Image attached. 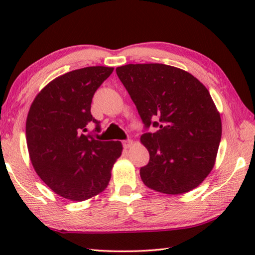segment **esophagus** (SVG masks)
Listing matches in <instances>:
<instances>
[{"instance_id": "obj_1", "label": "esophagus", "mask_w": 255, "mask_h": 255, "mask_svg": "<svg viewBox=\"0 0 255 255\" xmlns=\"http://www.w3.org/2000/svg\"><path fill=\"white\" fill-rule=\"evenodd\" d=\"M122 143H123V146L125 148H129V147H130V145H131V140L130 139H125V140L122 141Z\"/></svg>"}]
</instances>
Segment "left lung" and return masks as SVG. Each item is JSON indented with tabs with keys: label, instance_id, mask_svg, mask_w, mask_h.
I'll use <instances>...</instances> for the list:
<instances>
[{
	"label": "left lung",
	"instance_id": "left-lung-1",
	"mask_svg": "<svg viewBox=\"0 0 255 255\" xmlns=\"http://www.w3.org/2000/svg\"><path fill=\"white\" fill-rule=\"evenodd\" d=\"M116 72L144 124V184L166 195L198 187L213 170L222 138L221 116L206 86L164 64H129ZM150 126L157 131L148 132Z\"/></svg>",
	"mask_w": 255,
	"mask_h": 255
}]
</instances>
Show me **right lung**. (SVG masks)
Listing matches in <instances>:
<instances>
[{"label":"right lung","mask_w":255,"mask_h":255,"mask_svg":"<svg viewBox=\"0 0 255 255\" xmlns=\"http://www.w3.org/2000/svg\"><path fill=\"white\" fill-rule=\"evenodd\" d=\"M114 71L91 66L68 72L44 88L30 107L25 135L30 159L40 179L57 195L83 201L103 191L122 155L120 141L98 140L86 133L92 98Z\"/></svg>","instance_id":"add662e5"}]
</instances>
